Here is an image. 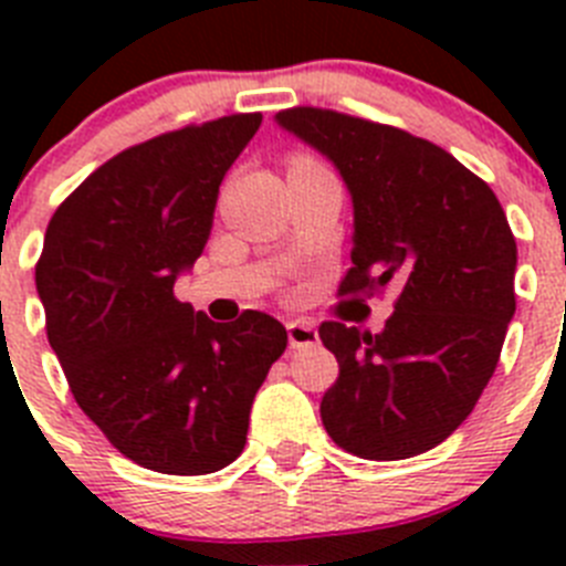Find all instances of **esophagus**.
Wrapping results in <instances>:
<instances>
[{
  "label": "esophagus",
  "mask_w": 566,
  "mask_h": 566,
  "mask_svg": "<svg viewBox=\"0 0 566 566\" xmlns=\"http://www.w3.org/2000/svg\"><path fill=\"white\" fill-rule=\"evenodd\" d=\"M286 332H289V345H292V348H306V345L319 343L317 328H314L308 319H292V323L286 326Z\"/></svg>",
  "instance_id": "esophagus-1"
}]
</instances>
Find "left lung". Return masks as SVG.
I'll return each mask as SVG.
<instances>
[{"label": "left lung", "mask_w": 566, "mask_h": 566, "mask_svg": "<svg viewBox=\"0 0 566 566\" xmlns=\"http://www.w3.org/2000/svg\"><path fill=\"white\" fill-rule=\"evenodd\" d=\"M274 118L326 155L352 192V269L339 297L399 286L379 334L337 319L319 326L339 363L319 402L328 437L374 462L431 451L479 402L516 314L507 214L479 175L405 129L323 107Z\"/></svg>", "instance_id": "obj_1"}]
</instances>
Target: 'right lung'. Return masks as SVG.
Here are the masks:
<instances>
[{"label": "right lung", "mask_w": 566, "mask_h": 566, "mask_svg": "<svg viewBox=\"0 0 566 566\" xmlns=\"http://www.w3.org/2000/svg\"><path fill=\"white\" fill-rule=\"evenodd\" d=\"M263 115L234 113L113 155L59 203L36 289L78 408L147 470L203 476L247 444L254 394L286 352L263 312L212 323L175 297L201 258L218 187Z\"/></svg>", "instance_id": "right-lung-1"}]
</instances>
